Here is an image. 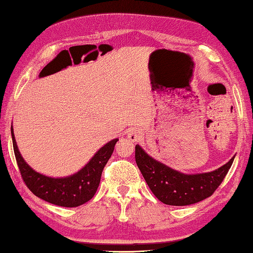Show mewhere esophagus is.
Returning <instances> with one entry per match:
<instances>
[{"instance_id": "34e87169", "label": "esophagus", "mask_w": 253, "mask_h": 253, "mask_svg": "<svg viewBox=\"0 0 253 253\" xmlns=\"http://www.w3.org/2000/svg\"><path fill=\"white\" fill-rule=\"evenodd\" d=\"M127 139L132 142H139L141 140V132L138 129H132L127 132Z\"/></svg>"}]
</instances>
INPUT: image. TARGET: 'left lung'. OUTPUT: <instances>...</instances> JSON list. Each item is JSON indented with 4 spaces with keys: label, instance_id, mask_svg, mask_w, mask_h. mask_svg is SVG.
I'll list each match as a JSON object with an SVG mask.
<instances>
[{
    "label": "left lung",
    "instance_id": "8db88e82",
    "mask_svg": "<svg viewBox=\"0 0 253 253\" xmlns=\"http://www.w3.org/2000/svg\"><path fill=\"white\" fill-rule=\"evenodd\" d=\"M233 160L234 157L210 172L184 173L154 159L139 144L135 146V163L149 188L160 202L173 206L195 204L210 197L221 185Z\"/></svg>",
    "mask_w": 253,
    "mask_h": 253
}]
</instances>
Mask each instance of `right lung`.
I'll return each mask as SVG.
<instances>
[{"label": "right lung", "mask_w": 253, "mask_h": 253, "mask_svg": "<svg viewBox=\"0 0 253 253\" xmlns=\"http://www.w3.org/2000/svg\"><path fill=\"white\" fill-rule=\"evenodd\" d=\"M12 142L16 163L28 188L41 200L64 208H77L92 200L101 181L102 171L114 151L119 139L104 144L81 170L66 177H49L29 166L19 151L13 126H11Z\"/></svg>", "instance_id": "right-lung-1"}]
</instances>
